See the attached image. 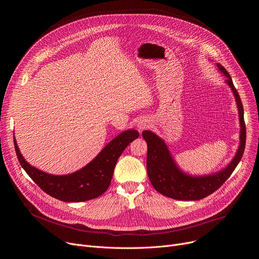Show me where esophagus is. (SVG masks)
I'll use <instances>...</instances> for the list:
<instances>
[{
    "instance_id": "obj_1",
    "label": "esophagus",
    "mask_w": 259,
    "mask_h": 259,
    "mask_svg": "<svg viewBox=\"0 0 259 259\" xmlns=\"http://www.w3.org/2000/svg\"><path fill=\"white\" fill-rule=\"evenodd\" d=\"M147 126H149V121L147 120H139L138 122H137V130L139 131V132H141L142 130H144Z\"/></svg>"
}]
</instances>
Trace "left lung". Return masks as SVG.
Wrapping results in <instances>:
<instances>
[{"label": "left lung", "instance_id": "left-lung-1", "mask_svg": "<svg viewBox=\"0 0 259 259\" xmlns=\"http://www.w3.org/2000/svg\"><path fill=\"white\" fill-rule=\"evenodd\" d=\"M219 70L227 77V84L231 87L239 110L240 117V145L238 152L227 168L206 176H191L183 173L174 162L164 140L151 131H143L142 136L147 143L146 170L153 187L160 194L182 201H197L204 199L217 191L232 175L242 159L246 144V126L244 109L237 89L228 70L217 63Z\"/></svg>", "mask_w": 259, "mask_h": 259}]
</instances>
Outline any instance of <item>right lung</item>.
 I'll return each instance as SVG.
<instances>
[{"mask_svg": "<svg viewBox=\"0 0 259 259\" xmlns=\"http://www.w3.org/2000/svg\"><path fill=\"white\" fill-rule=\"evenodd\" d=\"M139 136L136 130H127L113 139L81 170L67 175H51L30 166L21 156L14 138L18 161L24 171L49 196L63 202H84L101 196L112 181L117 161L124 150Z\"/></svg>", "mask_w": 259, "mask_h": 259, "instance_id": "right-lung-1", "label": "right lung"}]
</instances>
